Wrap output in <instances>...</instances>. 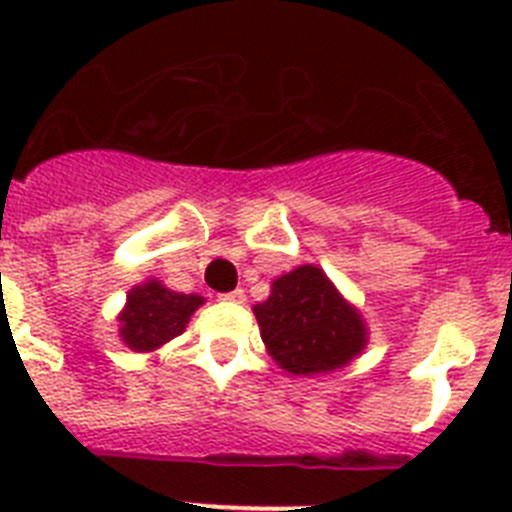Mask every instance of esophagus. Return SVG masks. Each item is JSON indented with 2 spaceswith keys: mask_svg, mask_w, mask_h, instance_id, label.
<instances>
[{
  "mask_svg": "<svg viewBox=\"0 0 512 512\" xmlns=\"http://www.w3.org/2000/svg\"><path fill=\"white\" fill-rule=\"evenodd\" d=\"M220 300L233 302V305H243V302H246V292H243V289H233V292L223 295V297H220Z\"/></svg>",
  "mask_w": 512,
  "mask_h": 512,
  "instance_id": "obj_1",
  "label": "esophagus"
}]
</instances>
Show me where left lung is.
<instances>
[{
	"label": "left lung",
	"instance_id": "1",
	"mask_svg": "<svg viewBox=\"0 0 512 512\" xmlns=\"http://www.w3.org/2000/svg\"><path fill=\"white\" fill-rule=\"evenodd\" d=\"M253 315L271 359L295 377L343 369L369 343V328L359 307L312 264L274 279L271 295L253 305Z\"/></svg>",
	"mask_w": 512,
	"mask_h": 512
}]
</instances>
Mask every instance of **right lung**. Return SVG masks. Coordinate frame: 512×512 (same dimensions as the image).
Returning a JSON list of instances; mask_svg holds the SVG:
<instances>
[{
    "mask_svg": "<svg viewBox=\"0 0 512 512\" xmlns=\"http://www.w3.org/2000/svg\"><path fill=\"white\" fill-rule=\"evenodd\" d=\"M205 305V297L184 295L166 287L161 279H146L128 292L117 315V336L135 354H151L182 336L189 318Z\"/></svg>",
    "mask_w": 512,
    "mask_h": 512,
    "instance_id": "add662e5",
    "label": "right lung"
}]
</instances>
